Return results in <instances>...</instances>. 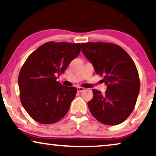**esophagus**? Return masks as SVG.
<instances>
[{
	"label": "esophagus",
	"mask_w": 156,
	"mask_h": 156,
	"mask_svg": "<svg viewBox=\"0 0 156 156\" xmlns=\"http://www.w3.org/2000/svg\"><path fill=\"white\" fill-rule=\"evenodd\" d=\"M76 90H77L78 92H82L83 91H84V88H83V87H76Z\"/></svg>",
	"instance_id": "esophagus-1"
}]
</instances>
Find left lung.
Wrapping results in <instances>:
<instances>
[{
	"mask_svg": "<svg viewBox=\"0 0 156 156\" xmlns=\"http://www.w3.org/2000/svg\"><path fill=\"white\" fill-rule=\"evenodd\" d=\"M86 58L97 74L104 75L107 87L104 94L93 89L88 102L91 114L104 124L114 126L124 121L133 112L140 91L136 65L120 46L107 42L81 44Z\"/></svg>",
	"mask_w": 156,
	"mask_h": 156,
	"instance_id": "8db88e82",
	"label": "left lung"
}]
</instances>
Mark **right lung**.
Segmentation results:
<instances>
[{
  "label": "right lung",
  "mask_w": 156,
  "mask_h": 156,
  "mask_svg": "<svg viewBox=\"0 0 156 156\" xmlns=\"http://www.w3.org/2000/svg\"><path fill=\"white\" fill-rule=\"evenodd\" d=\"M80 43L49 42L27 57L18 76L22 105L30 116L43 124L56 123L67 114L75 97V87L57 82L80 55Z\"/></svg>",
  "instance_id": "right-lung-1"
}]
</instances>
